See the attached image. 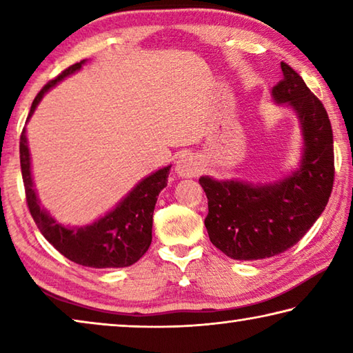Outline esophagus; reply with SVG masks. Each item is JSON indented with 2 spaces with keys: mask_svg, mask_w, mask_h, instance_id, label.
I'll return each mask as SVG.
<instances>
[{
  "mask_svg": "<svg viewBox=\"0 0 353 353\" xmlns=\"http://www.w3.org/2000/svg\"><path fill=\"white\" fill-rule=\"evenodd\" d=\"M201 171V162L194 154L187 152L179 157L176 163V174L179 177H194Z\"/></svg>",
  "mask_w": 353,
  "mask_h": 353,
  "instance_id": "34e87169",
  "label": "esophagus"
}]
</instances>
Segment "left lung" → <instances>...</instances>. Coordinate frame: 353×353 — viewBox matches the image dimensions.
<instances>
[{
	"mask_svg": "<svg viewBox=\"0 0 353 353\" xmlns=\"http://www.w3.org/2000/svg\"><path fill=\"white\" fill-rule=\"evenodd\" d=\"M272 88L274 103L290 107L302 130V157L291 174L270 183L199 179L208 199L210 241L234 260H261L285 252L307 234L330 198L333 132L325 107L290 65Z\"/></svg>",
	"mask_w": 353,
	"mask_h": 353,
	"instance_id": "8db88e82",
	"label": "left lung"
}]
</instances>
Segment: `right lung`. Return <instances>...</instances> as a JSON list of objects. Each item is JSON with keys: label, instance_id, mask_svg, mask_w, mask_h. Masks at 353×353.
I'll use <instances>...</instances> for the list:
<instances>
[{"label": "right lung", "instance_id": "obj_1", "mask_svg": "<svg viewBox=\"0 0 353 353\" xmlns=\"http://www.w3.org/2000/svg\"><path fill=\"white\" fill-rule=\"evenodd\" d=\"M87 61H81L62 71L41 88L32 101L31 112L37 109L41 98L56 87L65 77L71 76L82 68ZM20 163L21 176L25 183L26 202L32 218L48 241L68 260L88 268H126L139 261L152 241V214L157 196L168 183L171 165L160 168L135 185V187L118 202L115 208L104 216L87 225L68 227L51 216L40 205L34 188L31 172V154H29L26 128L20 137Z\"/></svg>", "mask_w": 353, "mask_h": 353}]
</instances>
